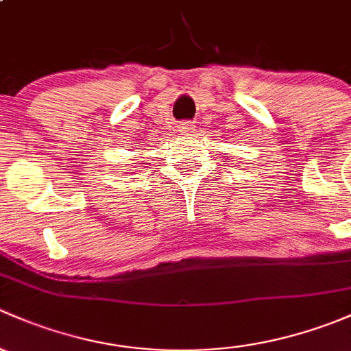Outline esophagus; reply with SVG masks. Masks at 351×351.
<instances>
[{"label": "esophagus", "instance_id": "obj_1", "mask_svg": "<svg viewBox=\"0 0 351 351\" xmlns=\"http://www.w3.org/2000/svg\"><path fill=\"white\" fill-rule=\"evenodd\" d=\"M177 128H179V132L184 133V135H186V133L189 135V133L194 132L193 121H180L179 125H177Z\"/></svg>", "mask_w": 351, "mask_h": 351}]
</instances>
